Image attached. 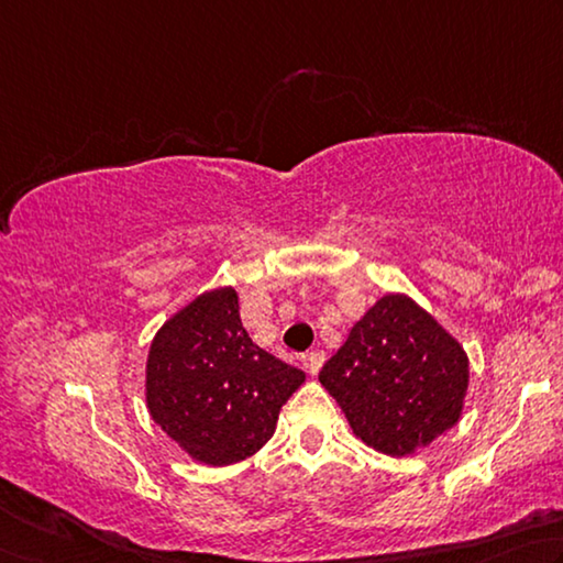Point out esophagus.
<instances>
[{
    "label": "esophagus",
    "mask_w": 563,
    "mask_h": 563,
    "mask_svg": "<svg viewBox=\"0 0 563 563\" xmlns=\"http://www.w3.org/2000/svg\"><path fill=\"white\" fill-rule=\"evenodd\" d=\"M323 361H327V356H323V351H313V353H309L307 358H303V368H307L309 376H317V373L323 366Z\"/></svg>",
    "instance_id": "1"
}]
</instances>
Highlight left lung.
<instances>
[{"label":"left lung","mask_w":563,"mask_h":563,"mask_svg":"<svg viewBox=\"0 0 563 563\" xmlns=\"http://www.w3.org/2000/svg\"><path fill=\"white\" fill-rule=\"evenodd\" d=\"M363 445L408 457L457 426L470 386L462 343L408 294H386L319 373Z\"/></svg>","instance_id":"obj_1"}]
</instances>
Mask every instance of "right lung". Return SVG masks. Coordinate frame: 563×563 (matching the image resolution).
Wrapping results in <instances>:
<instances>
[{
  "label": "right lung",
  "instance_id": "obj_1",
  "mask_svg": "<svg viewBox=\"0 0 563 563\" xmlns=\"http://www.w3.org/2000/svg\"><path fill=\"white\" fill-rule=\"evenodd\" d=\"M307 376L244 331L232 287L197 294L155 331L145 361V406L195 462L227 467L260 452L279 410Z\"/></svg>",
  "mask_w": 563,
  "mask_h": 563
}]
</instances>
